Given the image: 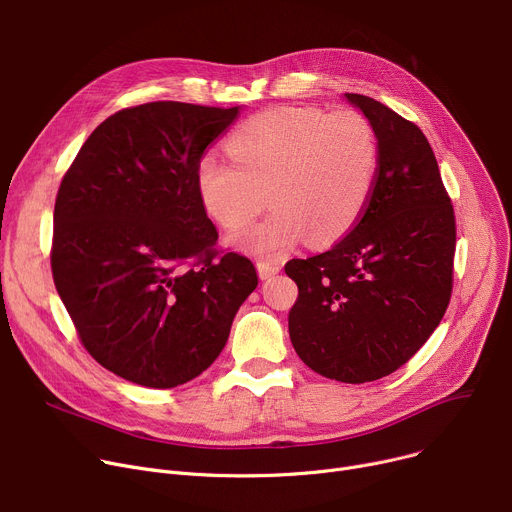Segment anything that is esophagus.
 Instances as JSON below:
<instances>
[{"label": "esophagus", "instance_id": "34e87169", "mask_svg": "<svg viewBox=\"0 0 512 512\" xmlns=\"http://www.w3.org/2000/svg\"><path fill=\"white\" fill-rule=\"evenodd\" d=\"M280 269H282L280 263H274V261H259V263H257V271H259V278H261V280L274 278Z\"/></svg>", "mask_w": 512, "mask_h": 512}]
</instances>
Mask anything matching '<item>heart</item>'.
Here are the masks:
<instances>
[{
    "label": "heart",
    "instance_id": "1",
    "mask_svg": "<svg viewBox=\"0 0 512 512\" xmlns=\"http://www.w3.org/2000/svg\"><path fill=\"white\" fill-rule=\"evenodd\" d=\"M230 160L201 156L195 187L203 210L224 230H245L269 199L276 210L238 238L243 249L274 257L309 234L335 243L364 216L377 187L381 142L358 111L280 107L238 127Z\"/></svg>",
    "mask_w": 512,
    "mask_h": 512
}]
</instances>
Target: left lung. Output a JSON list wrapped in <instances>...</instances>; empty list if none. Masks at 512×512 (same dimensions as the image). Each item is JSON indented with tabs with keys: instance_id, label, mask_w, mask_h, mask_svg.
<instances>
[{
	"instance_id": "left-lung-1",
	"label": "left lung",
	"mask_w": 512,
	"mask_h": 512,
	"mask_svg": "<svg viewBox=\"0 0 512 512\" xmlns=\"http://www.w3.org/2000/svg\"><path fill=\"white\" fill-rule=\"evenodd\" d=\"M377 129L381 168L368 208L333 249L286 263L300 360L327 379L370 383L410 360L451 302L455 210L422 129L346 92Z\"/></svg>"
}]
</instances>
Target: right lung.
I'll use <instances>...</instances> for the list:
<instances>
[{
	"instance_id": "right-lung-1",
	"label": "right lung",
	"mask_w": 512,
	"mask_h": 512,
	"mask_svg": "<svg viewBox=\"0 0 512 512\" xmlns=\"http://www.w3.org/2000/svg\"><path fill=\"white\" fill-rule=\"evenodd\" d=\"M156 100L102 121L61 179L51 271L86 352L152 389L183 385L226 346L257 288L249 257L218 249L197 162L236 119Z\"/></svg>"
}]
</instances>
